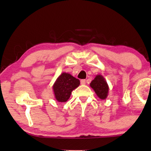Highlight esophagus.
<instances>
[{
  "mask_svg": "<svg viewBox=\"0 0 151 151\" xmlns=\"http://www.w3.org/2000/svg\"><path fill=\"white\" fill-rule=\"evenodd\" d=\"M81 85H85L86 80H85V79H83V80H81Z\"/></svg>",
  "mask_w": 151,
  "mask_h": 151,
  "instance_id": "1",
  "label": "esophagus"
}]
</instances>
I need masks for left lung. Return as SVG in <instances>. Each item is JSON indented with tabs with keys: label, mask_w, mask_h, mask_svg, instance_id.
<instances>
[{
	"label": "left lung",
	"mask_w": 151,
	"mask_h": 151,
	"mask_svg": "<svg viewBox=\"0 0 151 151\" xmlns=\"http://www.w3.org/2000/svg\"><path fill=\"white\" fill-rule=\"evenodd\" d=\"M90 86L95 92L96 94L99 99L104 100L108 96L109 90V85L105 78L101 75H96L94 80L91 81Z\"/></svg>",
	"instance_id": "obj_1"
}]
</instances>
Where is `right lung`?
<instances>
[{
	"label": "right lung",
	"instance_id": "add662e5",
	"mask_svg": "<svg viewBox=\"0 0 151 151\" xmlns=\"http://www.w3.org/2000/svg\"><path fill=\"white\" fill-rule=\"evenodd\" d=\"M80 85V81L70 74L63 73L52 86L55 97L58 102L65 103L70 98L72 91Z\"/></svg>",
	"mask_w": 151,
	"mask_h": 151
}]
</instances>
